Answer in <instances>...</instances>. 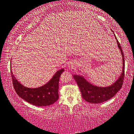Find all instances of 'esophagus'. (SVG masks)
<instances>
[{"mask_svg":"<svg viewBox=\"0 0 134 134\" xmlns=\"http://www.w3.org/2000/svg\"><path fill=\"white\" fill-rule=\"evenodd\" d=\"M68 67L69 68H71L73 67V64H72V63H69V65H68Z\"/></svg>","mask_w":134,"mask_h":134,"instance_id":"obj_1","label":"esophagus"}]
</instances>
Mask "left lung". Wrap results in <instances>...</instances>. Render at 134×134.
Segmentation results:
<instances>
[{
    "label": "left lung",
    "instance_id": "8db88e82",
    "mask_svg": "<svg viewBox=\"0 0 134 134\" xmlns=\"http://www.w3.org/2000/svg\"><path fill=\"white\" fill-rule=\"evenodd\" d=\"M115 38L116 39L117 46L122 56V72H121L120 77L116 81H115L114 83L107 87H99L93 85L87 81L83 76L79 75H73L74 79L77 82L81 92L82 97L87 102L92 104H99L107 101L113 98L122 87L125 75V58L122 47L118 40H117L116 36Z\"/></svg>",
    "mask_w": 134,
    "mask_h": 134
}]
</instances>
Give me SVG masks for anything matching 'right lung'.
I'll use <instances>...</instances> for the list:
<instances>
[{
    "instance_id": "obj_1",
    "label": "right lung",
    "mask_w": 134,
    "mask_h": 134,
    "mask_svg": "<svg viewBox=\"0 0 134 134\" xmlns=\"http://www.w3.org/2000/svg\"><path fill=\"white\" fill-rule=\"evenodd\" d=\"M63 71V68L57 71L50 81L41 87L29 88L24 86L14 77L11 63V74L15 92L23 99L38 107L50 105L58 100L59 79Z\"/></svg>"
}]
</instances>
